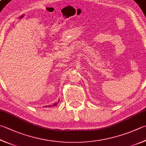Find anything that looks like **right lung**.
Wrapping results in <instances>:
<instances>
[{
    "mask_svg": "<svg viewBox=\"0 0 146 146\" xmlns=\"http://www.w3.org/2000/svg\"><path fill=\"white\" fill-rule=\"evenodd\" d=\"M60 101V100H58V102ZM58 102H56V103H55V104H54L53 105H52V106H48V107H52V106H56L57 104H58ZM46 107H47V106H46Z\"/></svg>",
    "mask_w": 146,
    "mask_h": 146,
    "instance_id": "obj_1",
    "label": "right lung"
}]
</instances>
